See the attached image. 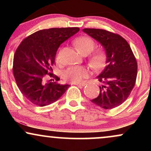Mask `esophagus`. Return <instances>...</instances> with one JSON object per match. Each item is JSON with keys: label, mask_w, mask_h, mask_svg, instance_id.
<instances>
[{"label": "esophagus", "mask_w": 151, "mask_h": 151, "mask_svg": "<svg viewBox=\"0 0 151 151\" xmlns=\"http://www.w3.org/2000/svg\"><path fill=\"white\" fill-rule=\"evenodd\" d=\"M72 84H74V85L77 86H84L86 85L85 82H82V83H72Z\"/></svg>", "instance_id": "1"}]
</instances>
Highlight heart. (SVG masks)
Instances as JSON below:
<instances>
[{
  "mask_svg": "<svg viewBox=\"0 0 151 151\" xmlns=\"http://www.w3.org/2000/svg\"><path fill=\"white\" fill-rule=\"evenodd\" d=\"M74 45L79 53H90L95 47V43L91 38L79 37L74 40ZM106 55L104 51H98L89 59V65L95 70H101L105 65ZM89 75V71L84 67H72L64 72V78L73 83L79 82Z\"/></svg>",
  "mask_w": 151,
  "mask_h": 151,
  "instance_id": "obj_1",
  "label": "heart"
}]
</instances>
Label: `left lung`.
I'll use <instances>...</instances> for the list:
<instances>
[{
    "instance_id": "8db88e82",
    "label": "left lung",
    "mask_w": 151,
    "mask_h": 151,
    "mask_svg": "<svg viewBox=\"0 0 151 151\" xmlns=\"http://www.w3.org/2000/svg\"><path fill=\"white\" fill-rule=\"evenodd\" d=\"M82 31L96 40L105 50L106 66L97 76L103 83L99 93L91 101L104 109L119 106L127 99L133 89L138 65L129 43L119 35L101 29Z\"/></svg>"
}]
</instances>
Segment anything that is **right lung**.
<instances>
[{
	"instance_id": "1",
	"label": "right lung",
	"mask_w": 151,
	"mask_h": 151,
	"mask_svg": "<svg viewBox=\"0 0 151 151\" xmlns=\"http://www.w3.org/2000/svg\"><path fill=\"white\" fill-rule=\"evenodd\" d=\"M79 27L50 28L37 31L24 39L13 58V72L17 86L34 104L45 106L60 99L70 84L46 82L52 72L59 47L77 33Z\"/></svg>"
}]
</instances>
